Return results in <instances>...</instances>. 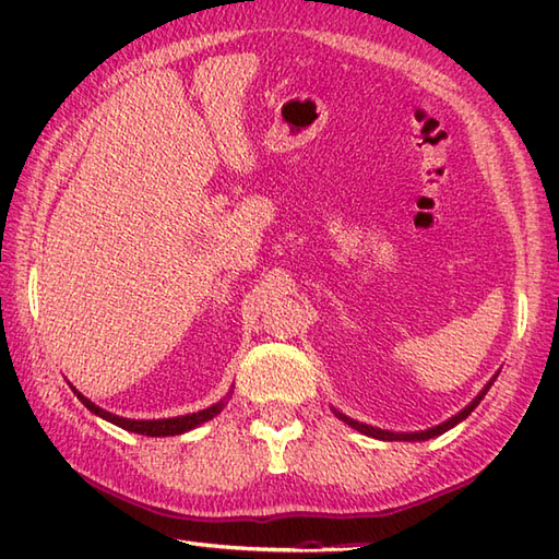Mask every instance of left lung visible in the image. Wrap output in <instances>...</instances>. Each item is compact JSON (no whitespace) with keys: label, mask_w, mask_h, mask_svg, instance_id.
<instances>
[{"label":"left lung","mask_w":559,"mask_h":559,"mask_svg":"<svg viewBox=\"0 0 559 559\" xmlns=\"http://www.w3.org/2000/svg\"><path fill=\"white\" fill-rule=\"evenodd\" d=\"M492 386V382L485 386L480 394L473 399L466 408H463L459 415H454V418H449L447 423H442V425H437V427H432V430H425V432H413V435H396V432H386V430H377V427H370V425H362V423H355V420H350V418H346V415H341L338 413V418L341 420H346L350 427H355V430L358 432H362V435H367V437H377V439H389V442H394V439H406V442H418V439H430V437H437V435H442V432H447V430H451V427H454L456 423H461L463 418H466V415H471V411L478 406V403L483 401V396L488 394V389Z\"/></svg>","instance_id":"1"}]
</instances>
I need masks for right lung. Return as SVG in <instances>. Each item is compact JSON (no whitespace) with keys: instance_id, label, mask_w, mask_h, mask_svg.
<instances>
[{"instance_id":"right-lung-1","label":"right lung","mask_w":559,"mask_h":559,"mask_svg":"<svg viewBox=\"0 0 559 559\" xmlns=\"http://www.w3.org/2000/svg\"><path fill=\"white\" fill-rule=\"evenodd\" d=\"M74 394L79 396V401L86 406L91 413L100 415L103 420H110L112 425L122 427V430H129V432H136V435H146V437H168V435H182L187 430H192V427L201 425L211 420L213 415H218L223 411V401L216 403V406H211L206 411H199V413H192V415H182V418H168V420H129V418H120V415H112L108 411H103L100 406H96V403L88 401L83 394H79V391L74 389Z\"/></svg>"}]
</instances>
